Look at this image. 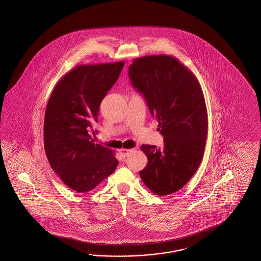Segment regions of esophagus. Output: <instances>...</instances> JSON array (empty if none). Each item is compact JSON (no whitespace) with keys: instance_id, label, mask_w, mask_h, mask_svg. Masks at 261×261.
I'll list each match as a JSON object with an SVG mask.
<instances>
[{"instance_id":"obj_1","label":"esophagus","mask_w":261,"mask_h":261,"mask_svg":"<svg viewBox=\"0 0 261 261\" xmlns=\"http://www.w3.org/2000/svg\"><path fill=\"white\" fill-rule=\"evenodd\" d=\"M133 152V148H129V149H126V148H122V149H120L119 151V153H120V155L123 158H126V156H128L129 154H132Z\"/></svg>"}]
</instances>
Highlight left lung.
<instances>
[{"instance_id": "obj_1", "label": "left lung", "mask_w": 261, "mask_h": 261, "mask_svg": "<svg viewBox=\"0 0 261 261\" xmlns=\"http://www.w3.org/2000/svg\"><path fill=\"white\" fill-rule=\"evenodd\" d=\"M128 76L164 140L162 148L141 146L148 162L140 176L154 194H172L189 182L202 160L208 128L202 89L194 73L172 56L135 59Z\"/></svg>"}]
</instances>
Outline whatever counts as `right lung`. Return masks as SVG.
Returning <instances> with one entry per match:
<instances>
[{"mask_svg":"<svg viewBox=\"0 0 261 261\" xmlns=\"http://www.w3.org/2000/svg\"><path fill=\"white\" fill-rule=\"evenodd\" d=\"M124 61L73 68L53 89L44 114V150L50 166L72 190L95 189L117 169L114 151L93 144L92 123L117 82Z\"/></svg>","mask_w":261,"mask_h":261,"instance_id":"right-lung-1","label":"right lung"}]
</instances>
